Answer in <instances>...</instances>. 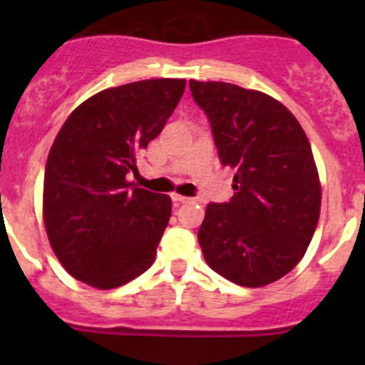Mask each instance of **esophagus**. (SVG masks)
<instances>
[{"label":"esophagus","mask_w":365,"mask_h":365,"mask_svg":"<svg viewBox=\"0 0 365 365\" xmlns=\"http://www.w3.org/2000/svg\"><path fill=\"white\" fill-rule=\"evenodd\" d=\"M171 200L175 205H182V203H187V201H190V197L180 196V194H171Z\"/></svg>","instance_id":"esophagus-1"}]
</instances>
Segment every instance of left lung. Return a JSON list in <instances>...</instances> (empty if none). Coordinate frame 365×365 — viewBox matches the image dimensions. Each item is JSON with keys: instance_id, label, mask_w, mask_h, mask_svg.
Masks as SVG:
<instances>
[{"instance_id": "1", "label": "left lung", "mask_w": 365, "mask_h": 365, "mask_svg": "<svg viewBox=\"0 0 365 365\" xmlns=\"http://www.w3.org/2000/svg\"><path fill=\"white\" fill-rule=\"evenodd\" d=\"M220 164L235 169L233 197L210 203L197 231L205 261L235 284L284 277L314 235L322 187L304 128L281 102L230 83L190 81Z\"/></svg>"}]
</instances>
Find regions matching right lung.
Segmentation results:
<instances>
[{"instance_id": "right-lung-1", "label": "right lung", "mask_w": 365, "mask_h": 365, "mask_svg": "<svg viewBox=\"0 0 365 365\" xmlns=\"http://www.w3.org/2000/svg\"><path fill=\"white\" fill-rule=\"evenodd\" d=\"M185 79H146L88 98L63 123L43 175V222L65 270L113 289L153 264L171 197L127 180L164 128Z\"/></svg>"}]
</instances>
